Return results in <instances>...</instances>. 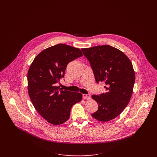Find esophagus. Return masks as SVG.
Instances as JSON below:
<instances>
[{
    "mask_svg": "<svg viewBox=\"0 0 157 157\" xmlns=\"http://www.w3.org/2000/svg\"><path fill=\"white\" fill-rule=\"evenodd\" d=\"M82 98L84 99H89L91 98L90 94H82Z\"/></svg>",
    "mask_w": 157,
    "mask_h": 157,
    "instance_id": "obj_1",
    "label": "esophagus"
}]
</instances>
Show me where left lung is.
<instances>
[{
  "label": "left lung",
  "instance_id": "obj_1",
  "mask_svg": "<svg viewBox=\"0 0 157 157\" xmlns=\"http://www.w3.org/2000/svg\"><path fill=\"white\" fill-rule=\"evenodd\" d=\"M93 69L98 83L104 81L106 93L92 98L98 110L91 116L101 122L117 117L128 105L135 82V72L129 58L119 50L110 45L81 49Z\"/></svg>",
  "mask_w": 157,
  "mask_h": 157
}]
</instances>
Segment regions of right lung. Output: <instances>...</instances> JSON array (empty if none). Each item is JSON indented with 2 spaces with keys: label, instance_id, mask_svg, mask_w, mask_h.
<instances>
[{
  "label": "right lung",
  "instance_id": "add662e5",
  "mask_svg": "<svg viewBox=\"0 0 157 157\" xmlns=\"http://www.w3.org/2000/svg\"><path fill=\"white\" fill-rule=\"evenodd\" d=\"M82 56L79 48L60 43L43 50L30 65L29 95L38 113L52 124L68 121L72 106L82 99V94L63 90L57 86L68 64Z\"/></svg>",
  "mask_w": 157,
  "mask_h": 157
}]
</instances>
